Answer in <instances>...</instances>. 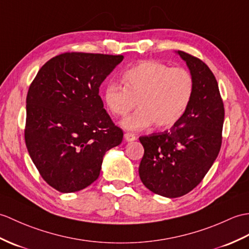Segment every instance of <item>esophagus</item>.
<instances>
[{"mask_svg":"<svg viewBox=\"0 0 249 249\" xmlns=\"http://www.w3.org/2000/svg\"><path fill=\"white\" fill-rule=\"evenodd\" d=\"M124 137H125V140H126L127 142H132V141H135L136 139H137L136 135L130 134V132H126V134L124 135Z\"/></svg>","mask_w":249,"mask_h":249,"instance_id":"esophagus-1","label":"esophagus"}]
</instances>
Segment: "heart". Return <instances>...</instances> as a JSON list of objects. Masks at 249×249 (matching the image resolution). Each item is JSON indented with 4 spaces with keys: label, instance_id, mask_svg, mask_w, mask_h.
<instances>
[{
    "label": "heart",
    "instance_id": "1",
    "mask_svg": "<svg viewBox=\"0 0 249 249\" xmlns=\"http://www.w3.org/2000/svg\"><path fill=\"white\" fill-rule=\"evenodd\" d=\"M124 87L109 83L103 91V102L114 117H124L137 105L140 107L121 125L136 131L155 123L170 128L186 113L194 94V79L182 68L146 60L129 68L122 75Z\"/></svg>",
    "mask_w": 249,
    "mask_h": 249
}]
</instances>
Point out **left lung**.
I'll list each match as a JSON object with an SVG mask.
<instances>
[{"instance_id": "obj_1", "label": "left lung", "mask_w": 249, "mask_h": 249, "mask_svg": "<svg viewBox=\"0 0 249 249\" xmlns=\"http://www.w3.org/2000/svg\"><path fill=\"white\" fill-rule=\"evenodd\" d=\"M194 79V94L186 113L170 130L140 137L144 155L139 166L141 181L152 192L175 198L203 180L219 153L224 104L214 75L205 62L184 52Z\"/></svg>"}]
</instances>
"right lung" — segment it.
<instances>
[{"label": "right lung", "mask_w": 249, "mask_h": 249, "mask_svg": "<svg viewBox=\"0 0 249 249\" xmlns=\"http://www.w3.org/2000/svg\"><path fill=\"white\" fill-rule=\"evenodd\" d=\"M122 55L65 53L42 66L26 97L25 143L40 175L61 193L87 188L123 140L104 109L100 86Z\"/></svg>", "instance_id": "add662e5"}]
</instances>
